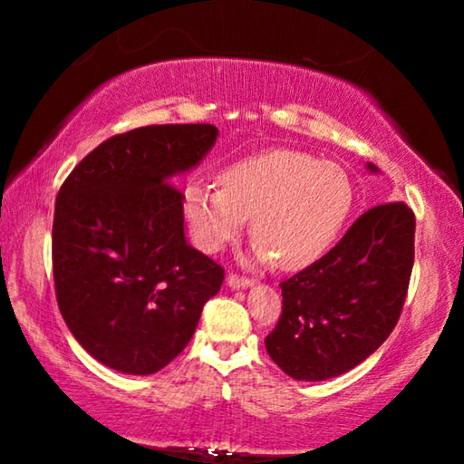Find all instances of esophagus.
<instances>
[{"instance_id": "obj_1", "label": "esophagus", "mask_w": 464, "mask_h": 464, "mask_svg": "<svg viewBox=\"0 0 464 464\" xmlns=\"http://www.w3.org/2000/svg\"><path fill=\"white\" fill-rule=\"evenodd\" d=\"M226 285L230 289H246V287H251V281L249 278H243V276H237V275H230L226 278Z\"/></svg>"}]
</instances>
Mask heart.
<instances>
[{"label": "heart", "instance_id": "1", "mask_svg": "<svg viewBox=\"0 0 464 464\" xmlns=\"http://www.w3.org/2000/svg\"><path fill=\"white\" fill-rule=\"evenodd\" d=\"M348 173L334 162L295 150L245 158L221 173V188L192 181L183 194L194 243L218 253L245 230L251 218V259L276 257L285 270L304 268L325 253L353 208Z\"/></svg>", "mask_w": 464, "mask_h": 464}]
</instances>
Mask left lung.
<instances>
[{
    "label": "left lung",
    "instance_id": "obj_1",
    "mask_svg": "<svg viewBox=\"0 0 464 464\" xmlns=\"http://www.w3.org/2000/svg\"><path fill=\"white\" fill-rule=\"evenodd\" d=\"M367 170L380 173L372 162ZM414 232L408 205H378L327 256L283 281V314L266 338L270 359L294 380L319 382L376 353L401 314Z\"/></svg>",
    "mask_w": 464,
    "mask_h": 464
}]
</instances>
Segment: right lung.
<instances>
[{
  "label": "right lung",
  "instance_id": "obj_1",
  "mask_svg": "<svg viewBox=\"0 0 464 464\" xmlns=\"http://www.w3.org/2000/svg\"><path fill=\"white\" fill-rule=\"evenodd\" d=\"M218 137L211 124L116 135L72 170L56 196V302L80 346L111 370L150 376L167 367L224 283V268L186 240L175 188Z\"/></svg>",
  "mask_w": 464,
  "mask_h": 464
}]
</instances>
